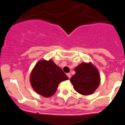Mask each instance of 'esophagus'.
Returning a JSON list of instances; mask_svg holds the SVG:
<instances>
[{"instance_id":"obj_1","label":"esophagus","mask_w":125,"mask_h":125,"mask_svg":"<svg viewBox=\"0 0 125 125\" xmlns=\"http://www.w3.org/2000/svg\"><path fill=\"white\" fill-rule=\"evenodd\" d=\"M67 76H68L69 78H71V74H70V73H67Z\"/></svg>"}]
</instances>
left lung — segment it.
I'll list each match as a JSON object with an SVG mask.
<instances>
[{"label": "left lung", "instance_id": "left-lung-1", "mask_svg": "<svg viewBox=\"0 0 125 125\" xmlns=\"http://www.w3.org/2000/svg\"><path fill=\"white\" fill-rule=\"evenodd\" d=\"M74 71L76 73L70 79L74 90L84 95L93 94L101 82L97 68L91 62H82L74 68Z\"/></svg>", "mask_w": 125, "mask_h": 125}]
</instances>
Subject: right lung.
I'll return each mask as SVG.
<instances>
[{"instance_id":"right-lung-1","label":"right lung","mask_w":125,"mask_h":125,"mask_svg":"<svg viewBox=\"0 0 125 125\" xmlns=\"http://www.w3.org/2000/svg\"><path fill=\"white\" fill-rule=\"evenodd\" d=\"M68 79L61 68L51 59L38 61L30 74V83L34 90L45 97L53 95L59 84Z\"/></svg>"}]
</instances>
